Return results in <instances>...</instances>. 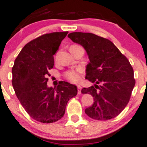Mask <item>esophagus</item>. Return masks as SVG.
<instances>
[{
	"label": "esophagus",
	"instance_id": "1",
	"mask_svg": "<svg viewBox=\"0 0 147 147\" xmlns=\"http://www.w3.org/2000/svg\"><path fill=\"white\" fill-rule=\"evenodd\" d=\"M78 94H80L81 93V90H82V87L80 85H78Z\"/></svg>",
	"mask_w": 147,
	"mask_h": 147
}]
</instances>
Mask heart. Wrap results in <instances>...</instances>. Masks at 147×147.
I'll return each instance as SVG.
<instances>
[{"label": "heart", "mask_w": 147, "mask_h": 147, "mask_svg": "<svg viewBox=\"0 0 147 147\" xmlns=\"http://www.w3.org/2000/svg\"><path fill=\"white\" fill-rule=\"evenodd\" d=\"M71 47H79V45H73ZM82 73V69L81 68H78L76 69L67 71L65 73V78L70 82L74 83H78L81 81V74Z\"/></svg>", "instance_id": "1"}]
</instances>
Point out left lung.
Returning <instances> with one entry per match:
<instances>
[{
	"instance_id": "8db88e82",
	"label": "left lung",
	"mask_w": 147,
	"mask_h": 147,
	"mask_svg": "<svg viewBox=\"0 0 147 147\" xmlns=\"http://www.w3.org/2000/svg\"><path fill=\"white\" fill-rule=\"evenodd\" d=\"M68 38L87 51L90 63L86 68L85 78L95 83L94 86L81 91L94 98L93 105L86 108L84 112L99 121L116 117L128 104L135 85L134 70L129 61L107 38L80 32H71Z\"/></svg>"
}]
</instances>
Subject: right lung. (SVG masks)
I'll return each instance as SVG.
<instances>
[{
	"label": "right lung",
	"instance_id": "1",
	"mask_svg": "<svg viewBox=\"0 0 147 147\" xmlns=\"http://www.w3.org/2000/svg\"><path fill=\"white\" fill-rule=\"evenodd\" d=\"M66 32L44 34L26 44L15 60L12 84L26 112L42 123L58 121L65 115L67 102L78 94L74 84L60 81L48 87V71L54 66V55Z\"/></svg>",
	"mask_w": 147,
	"mask_h": 147
}]
</instances>
